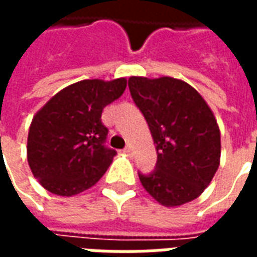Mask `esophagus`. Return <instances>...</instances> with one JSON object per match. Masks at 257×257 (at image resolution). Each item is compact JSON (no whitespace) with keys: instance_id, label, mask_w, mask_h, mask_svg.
<instances>
[{"instance_id":"34e87169","label":"esophagus","mask_w":257,"mask_h":257,"mask_svg":"<svg viewBox=\"0 0 257 257\" xmlns=\"http://www.w3.org/2000/svg\"><path fill=\"white\" fill-rule=\"evenodd\" d=\"M123 153H125V154H128V156H134V149H132V146H128V147L123 150Z\"/></svg>"}]
</instances>
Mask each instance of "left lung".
<instances>
[{"instance_id":"left-lung-1","label":"left lung","mask_w":257,"mask_h":257,"mask_svg":"<svg viewBox=\"0 0 257 257\" xmlns=\"http://www.w3.org/2000/svg\"><path fill=\"white\" fill-rule=\"evenodd\" d=\"M132 99L149 123L157 167L140 175L158 204L176 208L198 198L220 165V129L204 97L172 77H131Z\"/></svg>"}]
</instances>
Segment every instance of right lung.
<instances>
[{
    "label": "right lung",
    "mask_w": 257,
    "mask_h": 257,
    "mask_svg": "<svg viewBox=\"0 0 257 257\" xmlns=\"http://www.w3.org/2000/svg\"><path fill=\"white\" fill-rule=\"evenodd\" d=\"M126 78L84 79L59 90L33 117L27 161L49 193L73 197L95 186L117 151L104 146L103 108L122 95Z\"/></svg>",
    "instance_id": "add662e5"
}]
</instances>
